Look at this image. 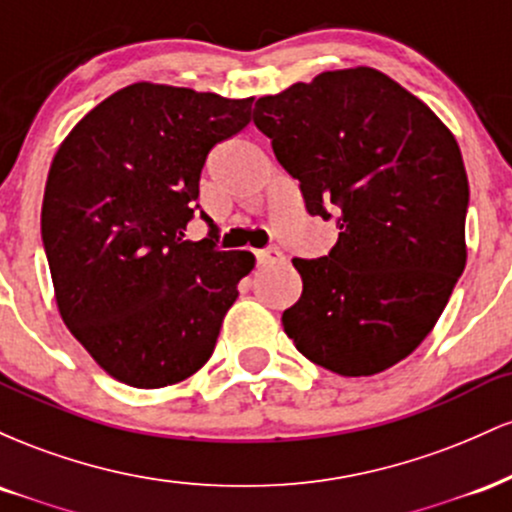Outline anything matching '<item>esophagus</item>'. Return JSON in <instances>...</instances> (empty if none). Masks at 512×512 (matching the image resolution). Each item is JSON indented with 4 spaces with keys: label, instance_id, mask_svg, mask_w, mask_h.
<instances>
[{
    "label": "esophagus",
    "instance_id": "obj_1",
    "mask_svg": "<svg viewBox=\"0 0 512 512\" xmlns=\"http://www.w3.org/2000/svg\"><path fill=\"white\" fill-rule=\"evenodd\" d=\"M257 262L260 264H274V262H284V255H281L276 248H267V250H257Z\"/></svg>",
    "mask_w": 512,
    "mask_h": 512
}]
</instances>
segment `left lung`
<instances>
[{
	"label": "left lung",
	"instance_id": "obj_1",
	"mask_svg": "<svg viewBox=\"0 0 512 512\" xmlns=\"http://www.w3.org/2000/svg\"><path fill=\"white\" fill-rule=\"evenodd\" d=\"M252 120L298 180L310 216L339 228L281 322L305 358L358 378L416 349L464 272L469 182L424 101L370 67L322 72L255 103Z\"/></svg>",
	"mask_w": 512,
	"mask_h": 512
}]
</instances>
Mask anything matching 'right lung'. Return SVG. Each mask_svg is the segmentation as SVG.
<instances>
[{
    "label": "right lung",
    "mask_w": 512,
    "mask_h": 512,
    "mask_svg": "<svg viewBox=\"0 0 512 512\" xmlns=\"http://www.w3.org/2000/svg\"><path fill=\"white\" fill-rule=\"evenodd\" d=\"M252 98L132 84L98 103L57 149L40 233L64 325L105 373L154 390L214 354L248 250L185 240L216 144L248 127Z\"/></svg>",
    "instance_id": "1"
}]
</instances>
